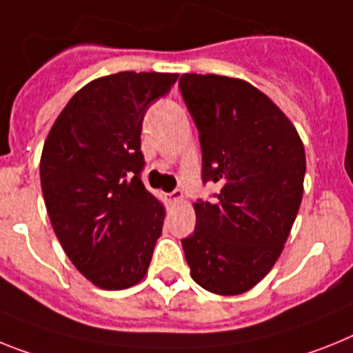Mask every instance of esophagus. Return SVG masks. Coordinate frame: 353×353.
I'll return each instance as SVG.
<instances>
[{
  "label": "esophagus",
  "instance_id": "esophagus-1",
  "mask_svg": "<svg viewBox=\"0 0 353 353\" xmlns=\"http://www.w3.org/2000/svg\"><path fill=\"white\" fill-rule=\"evenodd\" d=\"M168 201H170V203H179V201H183V192L179 190V188L170 192V194H168Z\"/></svg>",
  "mask_w": 353,
  "mask_h": 353
}]
</instances>
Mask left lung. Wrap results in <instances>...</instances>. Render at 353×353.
I'll use <instances>...</instances> for the list:
<instances>
[{"label": "left lung", "mask_w": 353, "mask_h": 353, "mask_svg": "<svg viewBox=\"0 0 353 353\" xmlns=\"http://www.w3.org/2000/svg\"><path fill=\"white\" fill-rule=\"evenodd\" d=\"M179 90L199 131L203 183L183 251L195 283L215 294L250 291L283 250L303 195L305 150L289 118L239 79L185 73Z\"/></svg>", "instance_id": "1"}]
</instances>
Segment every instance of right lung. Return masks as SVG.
<instances>
[{"label":"right lung","instance_id":"right-lung-1","mask_svg":"<svg viewBox=\"0 0 353 353\" xmlns=\"http://www.w3.org/2000/svg\"><path fill=\"white\" fill-rule=\"evenodd\" d=\"M176 73L121 71L84 85L44 141L41 186L68 259L97 287L140 282L165 210L141 181V123Z\"/></svg>","mask_w":353,"mask_h":353}]
</instances>
